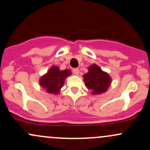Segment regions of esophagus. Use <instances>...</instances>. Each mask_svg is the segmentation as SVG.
<instances>
[{
  "label": "esophagus",
  "mask_w": 150,
  "mask_h": 150,
  "mask_svg": "<svg viewBox=\"0 0 150 150\" xmlns=\"http://www.w3.org/2000/svg\"><path fill=\"white\" fill-rule=\"evenodd\" d=\"M73 72L75 75H79V73H80V70H79L78 68H74L73 70Z\"/></svg>",
  "instance_id": "obj_1"
}]
</instances>
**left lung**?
Masks as SVG:
<instances>
[{"label":"left lung","mask_w":150,"mask_h":150,"mask_svg":"<svg viewBox=\"0 0 150 150\" xmlns=\"http://www.w3.org/2000/svg\"><path fill=\"white\" fill-rule=\"evenodd\" d=\"M88 70V73L83 75L86 87L92 91V94H100L106 92L111 85V77L95 64L89 66Z\"/></svg>","instance_id":"left-lung-1"}]
</instances>
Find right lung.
<instances>
[{
  "label": "right lung",
  "mask_w": 150,
  "mask_h": 150,
  "mask_svg": "<svg viewBox=\"0 0 150 150\" xmlns=\"http://www.w3.org/2000/svg\"><path fill=\"white\" fill-rule=\"evenodd\" d=\"M71 74L70 70H61L57 66H53L48 73L41 77L39 83L46 92L50 94H57L64 85L65 80Z\"/></svg>",
  "instance_id": "add662e5"
}]
</instances>
